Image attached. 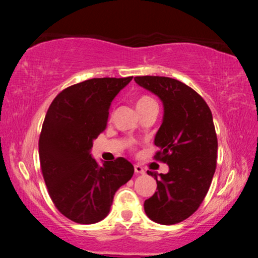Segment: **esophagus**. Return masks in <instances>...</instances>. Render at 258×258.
Listing matches in <instances>:
<instances>
[{"mask_svg": "<svg viewBox=\"0 0 258 258\" xmlns=\"http://www.w3.org/2000/svg\"><path fill=\"white\" fill-rule=\"evenodd\" d=\"M134 169H135L136 174H144V169L141 167V165H139V164L134 165Z\"/></svg>", "mask_w": 258, "mask_h": 258, "instance_id": "esophagus-1", "label": "esophagus"}]
</instances>
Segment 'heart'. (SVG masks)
Wrapping results in <instances>:
<instances>
[{
	"label": "heart",
	"mask_w": 258,
	"mask_h": 258,
	"mask_svg": "<svg viewBox=\"0 0 258 258\" xmlns=\"http://www.w3.org/2000/svg\"><path fill=\"white\" fill-rule=\"evenodd\" d=\"M156 103L153 98L148 95H141V96L136 100V108L137 110H142V109L149 107V105Z\"/></svg>",
	"instance_id": "heart-1"
}]
</instances>
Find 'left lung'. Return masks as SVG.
Segmentation results:
<instances>
[{
  "mask_svg": "<svg viewBox=\"0 0 258 258\" xmlns=\"http://www.w3.org/2000/svg\"><path fill=\"white\" fill-rule=\"evenodd\" d=\"M135 82L163 102V123L155 137L154 160L169 165L168 174L148 171L157 191L144 202L151 221L171 225L191 216L210 188L217 164V136L207 102L181 81L136 76Z\"/></svg>",
  "mask_w": 258,
  "mask_h": 258,
  "instance_id": "1",
  "label": "left lung"
}]
</instances>
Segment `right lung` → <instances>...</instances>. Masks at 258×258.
<instances>
[{
  "instance_id": "right-lung-1",
  "label": "right lung",
  "mask_w": 258,
  "mask_h": 258,
  "mask_svg": "<svg viewBox=\"0 0 258 258\" xmlns=\"http://www.w3.org/2000/svg\"><path fill=\"white\" fill-rule=\"evenodd\" d=\"M133 76L90 79L62 90L51 102L38 140L41 170L49 196L62 215L80 224L107 217L119 186L134 175L117 157L98 165L93 141L107 128L109 107Z\"/></svg>"
}]
</instances>
